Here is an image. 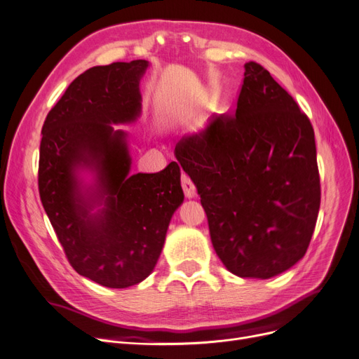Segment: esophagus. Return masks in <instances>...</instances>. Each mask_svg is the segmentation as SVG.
<instances>
[{"mask_svg":"<svg viewBox=\"0 0 359 359\" xmlns=\"http://www.w3.org/2000/svg\"><path fill=\"white\" fill-rule=\"evenodd\" d=\"M181 184L187 198L196 196V186H194V182L191 181V178L187 175V173H182L181 175Z\"/></svg>","mask_w":359,"mask_h":359,"instance_id":"obj_1","label":"esophagus"}]
</instances>
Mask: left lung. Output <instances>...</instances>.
<instances>
[{
  "label": "left lung",
  "mask_w": 359,
  "mask_h": 359,
  "mask_svg": "<svg viewBox=\"0 0 359 359\" xmlns=\"http://www.w3.org/2000/svg\"><path fill=\"white\" fill-rule=\"evenodd\" d=\"M244 67L236 111L175 151L223 265L238 277L271 278L302 259L316 226V144L309 116L269 72L255 61Z\"/></svg>",
  "instance_id": "obj_1"
}]
</instances>
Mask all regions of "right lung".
<instances>
[{
  "label": "right lung",
  "instance_id": "obj_1",
  "mask_svg": "<svg viewBox=\"0 0 359 359\" xmlns=\"http://www.w3.org/2000/svg\"><path fill=\"white\" fill-rule=\"evenodd\" d=\"M148 61L112 62L79 74L41 128L39 193L76 273L106 287L145 280L157 264L173 212L184 201L177 161L130 175L126 133L111 124L140 114L139 81ZM82 168L96 173L86 188ZM104 208L93 215L95 205Z\"/></svg>",
  "mask_w": 359,
  "mask_h": 359
}]
</instances>
